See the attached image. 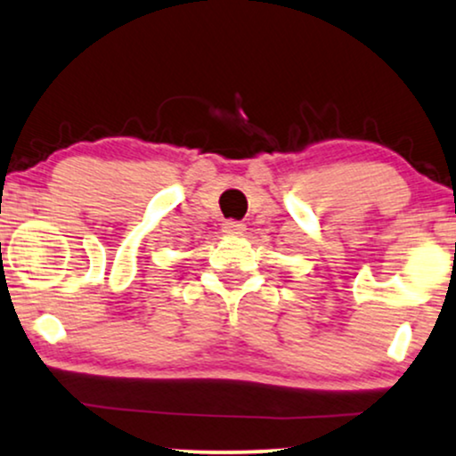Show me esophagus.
Returning <instances> with one entry per match:
<instances>
[{"label":"esophagus","instance_id":"1","mask_svg":"<svg viewBox=\"0 0 456 456\" xmlns=\"http://www.w3.org/2000/svg\"><path fill=\"white\" fill-rule=\"evenodd\" d=\"M222 232H226V234H243L245 232V224H240V222H234V219H228V222H224L222 224Z\"/></svg>","mask_w":456,"mask_h":456}]
</instances>
